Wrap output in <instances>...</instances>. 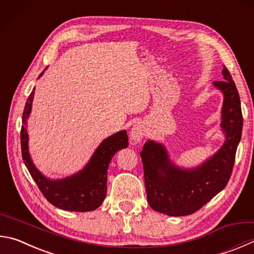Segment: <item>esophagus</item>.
<instances>
[{"instance_id":"esophagus-1","label":"esophagus","mask_w":254,"mask_h":254,"mask_svg":"<svg viewBox=\"0 0 254 254\" xmlns=\"http://www.w3.org/2000/svg\"><path fill=\"white\" fill-rule=\"evenodd\" d=\"M145 132H146V130H145L144 124L141 122H137L132 127L130 136L133 141H136V142L141 141L143 139V136L145 135Z\"/></svg>"}]
</instances>
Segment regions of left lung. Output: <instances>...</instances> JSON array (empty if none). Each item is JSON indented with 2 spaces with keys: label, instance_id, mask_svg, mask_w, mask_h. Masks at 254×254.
<instances>
[{
  "label": "left lung",
  "instance_id": "left-lung-1",
  "mask_svg": "<svg viewBox=\"0 0 254 254\" xmlns=\"http://www.w3.org/2000/svg\"><path fill=\"white\" fill-rule=\"evenodd\" d=\"M223 81L214 85L224 95L221 127L225 142L216 153L201 167L179 169L170 161L164 146L147 141L141 151L146 197L156 212L183 216L194 213L222 191L231 177L237 147L241 139L243 118L237 86L227 67Z\"/></svg>",
  "mask_w": 254,
  "mask_h": 254
}]
</instances>
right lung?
<instances>
[{
  "mask_svg": "<svg viewBox=\"0 0 254 254\" xmlns=\"http://www.w3.org/2000/svg\"><path fill=\"white\" fill-rule=\"evenodd\" d=\"M42 74L43 72L41 73V75ZM33 95L34 89L25 103L21 128L22 158L31 177L38 184L45 199L59 209L74 212H87L98 209L107 194V172L110 161L119 150L128 145L127 132L120 131L105 139L98 146L90 162L81 172L63 180L52 181L43 177L34 167L27 150L26 119L31 112Z\"/></svg>",
  "mask_w": 254,
  "mask_h": 254,
  "instance_id": "1",
  "label": "right lung"
}]
</instances>
